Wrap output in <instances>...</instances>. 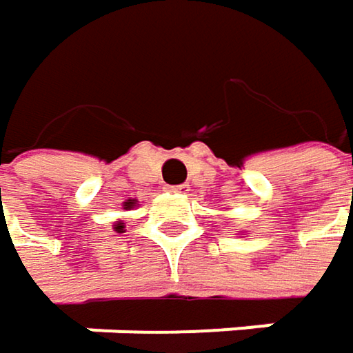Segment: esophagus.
<instances>
[{
    "label": "esophagus",
    "instance_id": "obj_1",
    "mask_svg": "<svg viewBox=\"0 0 353 353\" xmlns=\"http://www.w3.org/2000/svg\"><path fill=\"white\" fill-rule=\"evenodd\" d=\"M170 192H174V194H188V192H190V185H188V183H181V185H170Z\"/></svg>",
    "mask_w": 353,
    "mask_h": 353
}]
</instances>
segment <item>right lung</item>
<instances>
[{
  "instance_id": "obj_1",
  "label": "right lung",
  "mask_w": 353,
  "mask_h": 353,
  "mask_svg": "<svg viewBox=\"0 0 353 353\" xmlns=\"http://www.w3.org/2000/svg\"><path fill=\"white\" fill-rule=\"evenodd\" d=\"M135 204H137V200H127V202H123V208L133 210L135 208ZM112 228H114V232H125V222H123V220H117V222L112 224Z\"/></svg>"
}]
</instances>
